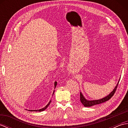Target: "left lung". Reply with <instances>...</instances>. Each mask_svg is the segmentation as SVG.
Masks as SVG:
<instances>
[{"instance_id":"8db88e82","label":"left lung","mask_w":128,"mask_h":128,"mask_svg":"<svg viewBox=\"0 0 128 128\" xmlns=\"http://www.w3.org/2000/svg\"><path fill=\"white\" fill-rule=\"evenodd\" d=\"M120 80V79H119ZM119 80L118 81V82L116 84V87L114 88L113 89V90L110 92V93L107 95V96H106L102 98L101 99H100V100H88L85 98V97L84 96L83 94H82V92H80V100L81 103H82V104L85 106V107H91V106H93L94 105H96V104H100V103H102L106 101H107V100H109L111 97H112L113 94H114L116 90V88H117L118 85L119 84Z\"/></svg>"}]
</instances>
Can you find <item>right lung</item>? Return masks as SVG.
Masks as SVG:
<instances>
[{"instance_id":"1","label":"right lung","mask_w":128,"mask_h":128,"mask_svg":"<svg viewBox=\"0 0 128 128\" xmlns=\"http://www.w3.org/2000/svg\"><path fill=\"white\" fill-rule=\"evenodd\" d=\"M56 85H57V82H56V81H55V82H54V88H56ZM54 93V91H53V95ZM50 102H51V100H50V101L49 102V103H48V104H47V105H46V106H45V107H44V108H42V109H40V110H28V111H34V112H42V111H43V110H45L47 109V108L48 107L49 105L50 104Z\"/></svg>"}]
</instances>
